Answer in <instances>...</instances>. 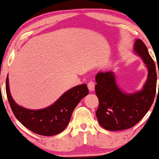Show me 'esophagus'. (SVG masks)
<instances>
[{"instance_id": "esophagus-1", "label": "esophagus", "mask_w": 159, "mask_h": 159, "mask_svg": "<svg viewBox=\"0 0 159 159\" xmlns=\"http://www.w3.org/2000/svg\"><path fill=\"white\" fill-rule=\"evenodd\" d=\"M87 87L89 88V91H93L95 89V83L93 81H90L88 82Z\"/></svg>"}]
</instances>
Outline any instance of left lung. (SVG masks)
Segmentation results:
<instances>
[{"label":"left lung","mask_w":159,"mask_h":159,"mask_svg":"<svg viewBox=\"0 0 159 159\" xmlns=\"http://www.w3.org/2000/svg\"><path fill=\"white\" fill-rule=\"evenodd\" d=\"M134 50L148 69V77L142 90L133 94L123 93L116 84L112 71L100 72L95 76V94L99 104L95 115L100 125L107 130H123L134 127L153 103L157 82L154 61L141 40L135 41Z\"/></svg>","instance_id":"8db88e82"}]
</instances>
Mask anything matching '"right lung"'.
Here are the masks:
<instances>
[{
    "label": "right lung",
    "instance_id": "1",
    "mask_svg": "<svg viewBox=\"0 0 159 159\" xmlns=\"http://www.w3.org/2000/svg\"><path fill=\"white\" fill-rule=\"evenodd\" d=\"M6 92L10 107L17 119L28 129L44 136L55 135L64 131L70 122L74 109L89 93L86 84L76 86L66 92L49 107L31 110L19 106L12 99L9 92L8 75L6 80Z\"/></svg>",
    "mask_w": 159,
    "mask_h": 159
}]
</instances>
